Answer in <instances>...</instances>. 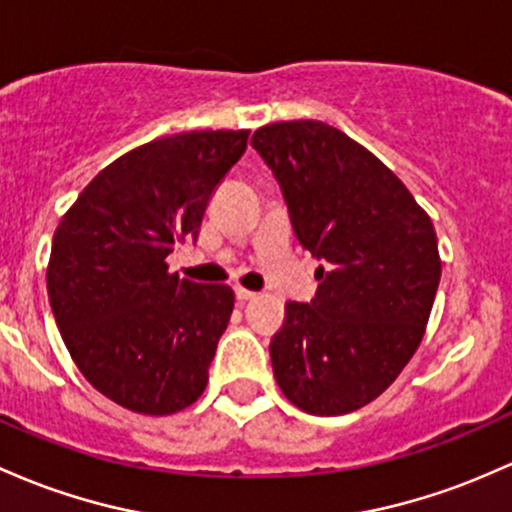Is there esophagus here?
Listing matches in <instances>:
<instances>
[{
	"label": "esophagus",
	"instance_id": "obj_1",
	"mask_svg": "<svg viewBox=\"0 0 512 512\" xmlns=\"http://www.w3.org/2000/svg\"><path fill=\"white\" fill-rule=\"evenodd\" d=\"M255 291H247V289H243V286H238V289H235V299H238V303H245V301H252L255 299Z\"/></svg>",
	"mask_w": 512,
	"mask_h": 512
}]
</instances>
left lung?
I'll use <instances>...</instances> for the list:
<instances>
[{"mask_svg": "<svg viewBox=\"0 0 512 512\" xmlns=\"http://www.w3.org/2000/svg\"><path fill=\"white\" fill-rule=\"evenodd\" d=\"M299 243L325 265L308 303H286L274 379L294 406L342 415L403 372L425 335L440 252L430 216L379 157L320 121L257 128Z\"/></svg>", "mask_w": 512, "mask_h": 512, "instance_id": "1", "label": "left lung"}]
</instances>
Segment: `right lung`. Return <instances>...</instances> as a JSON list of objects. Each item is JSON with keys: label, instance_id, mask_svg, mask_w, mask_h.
Listing matches in <instances>:
<instances>
[{"label": "right lung", "instance_id": "obj_1", "mask_svg": "<svg viewBox=\"0 0 512 512\" xmlns=\"http://www.w3.org/2000/svg\"><path fill=\"white\" fill-rule=\"evenodd\" d=\"M250 131L157 138L104 167L53 235L48 299L84 379L119 406L170 415L209 384L233 289L167 272L177 240H196L213 189Z\"/></svg>", "mask_w": 512, "mask_h": 512}]
</instances>
